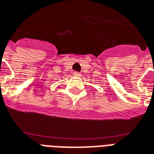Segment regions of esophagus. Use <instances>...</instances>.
I'll return each mask as SVG.
<instances>
[{"instance_id":"1","label":"esophagus","mask_w":154,"mask_h":154,"mask_svg":"<svg viewBox=\"0 0 154 154\" xmlns=\"http://www.w3.org/2000/svg\"><path fill=\"white\" fill-rule=\"evenodd\" d=\"M73 76H75V77H81V73L78 72H74Z\"/></svg>"}]
</instances>
